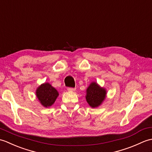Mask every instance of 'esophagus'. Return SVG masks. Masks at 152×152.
Here are the masks:
<instances>
[{"mask_svg": "<svg viewBox=\"0 0 152 152\" xmlns=\"http://www.w3.org/2000/svg\"><path fill=\"white\" fill-rule=\"evenodd\" d=\"M67 90L69 91H70V92H73V91H76V88H69L67 89Z\"/></svg>", "mask_w": 152, "mask_h": 152, "instance_id": "34e87169", "label": "esophagus"}]
</instances>
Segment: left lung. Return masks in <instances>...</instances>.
I'll use <instances>...</instances> for the list:
<instances>
[{
    "label": "left lung",
    "instance_id": "1",
    "mask_svg": "<svg viewBox=\"0 0 152 152\" xmlns=\"http://www.w3.org/2000/svg\"><path fill=\"white\" fill-rule=\"evenodd\" d=\"M106 94L107 91L104 88L95 82H92L86 89V101L91 108H97L104 102Z\"/></svg>",
    "mask_w": 152,
    "mask_h": 152
}]
</instances>
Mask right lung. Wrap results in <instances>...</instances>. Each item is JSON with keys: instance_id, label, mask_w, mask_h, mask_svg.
Instances as JSON below:
<instances>
[{"instance_id": "1", "label": "right lung", "mask_w": 152, "mask_h": 152, "mask_svg": "<svg viewBox=\"0 0 152 152\" xmlns=\"http://www.w3.org/2000/svg\"><path fill=\"white\" fill-rule=\"evenodd\" d=\"M35 93L38 101L45 108L52 106L59 95L57 90L48 82L38 86Z\"/></svg>"}]
</instances>
